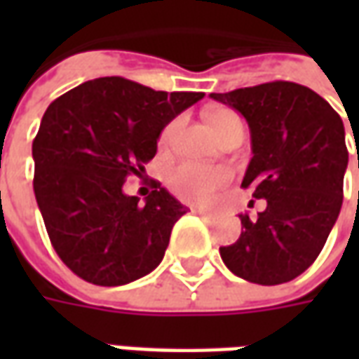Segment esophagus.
<instances>
[{"label":"esophagus","instance_id":"esophagus-1","mask_svg":"<svg viewBox=\"0 0 359 359\" xmlns=\"http://www.w3.org/2000/svg\"><path fill=\"white\" fill-rule=\"evenodd\" d=\"M192 211H194L196 215H200V217H203V219H215V213H213V211L203 210V208H194Z\"/></svg>","mask_w":359,"mask_h":359}]
</instances>
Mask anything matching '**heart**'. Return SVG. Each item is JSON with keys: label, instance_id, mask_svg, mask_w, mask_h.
I'll list each match as a JSON object with an SVG mask.
<instances>
[{"label": "heart", "instance_id": "1", "mask_svg": "<svg viewBox=\"0 0 359 359\" xmlns=\"http://www.w3.org/2000/svg\"><path fill=\"white\" fill-rule=\"evenodd\" d=\"M210 121L221 138L233 126L242 125L241 118L226 109L211 111ZM180 125H182V121L175 118V121H171L169 125L165 126L163 133H161V138H159V146L161 148L172 146ZM229 180H231V172L223 169V167H211V165H200L187 161V163H180L179 167L172 169L171 175H169V187H171L175 194L179 196L180 200L200 205V203H210L217 196L219 190H223L229 184Z\"/></svg>", "mask_w": 359, "mask_h": 359}]
</instances>
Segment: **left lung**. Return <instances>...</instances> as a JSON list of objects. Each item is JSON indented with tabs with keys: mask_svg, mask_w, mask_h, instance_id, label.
I'll return each mask as SVG.
<instances>
[{
	"mask_svg": "<svg viewBox=\"0 0 359 359\" xmlns=\"http://www.w3.org/2000/svg\"><path fill=\"white\" fill-rule=\"evenodd\" d=\"M210 97L246 118L254 156L242 187L267 202L257 219L238 215L244 231L219 248L221 259L250 283H288L316 262L339 219L348 167L342 118L296 82H265Z\"/></svg>",
	"mask_w": 359,
	"mask_h": 359,
	"instance_id": "obj_1",
	"label": "left lung"
}]
</instances>
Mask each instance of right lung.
<instances>
[{"mask_svg":"<svg viewBox=\"0 0 359 359\" xmlns=\"http://www.w3.org/2000/svg\"><path fill=\"white\" fill-rule=\"evenodd\" d=\"M202 97L102 76L46 109L32 142L34 194L51 244L74 275L121 286L161 264L172 225L188 210L159 182L144 205L123 184L142 177L161 130Z\"/></svg>","mask_w":359,"mask_h":359,"instance_id":"1","label":"right lung"}]
</instances>
